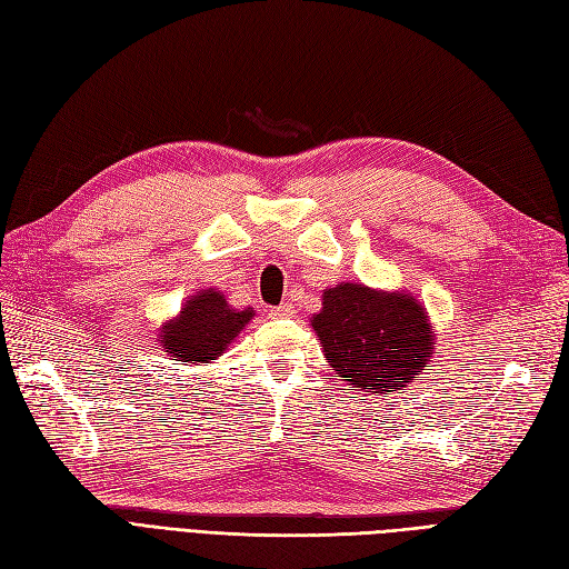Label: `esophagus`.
Returning <instances> with one entry per match:
<instances>
[{"mask_svg": "<svg viewBox=\"0 0 569 569\" xmlns=\"http://www.w3.org/2000/svg\"><path fill=\"white\" fill-rule=\"evenodd\" d=\"M269 315H271V317H293L296 310H293V305L283 302V305H279V308H271Z\"/></svg>", "mask_w": 569, "mask_h": 569, "instance_id": "34e87169", "label": "esophagus"}]
</instances>
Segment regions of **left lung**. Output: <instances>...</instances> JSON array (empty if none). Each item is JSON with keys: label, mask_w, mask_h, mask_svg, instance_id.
I'll list each match as a JSON object with an SVG mask.
<instances>
[{"label": "left lung", "mask_w": 569, "mask_h": 569, "mask_svg": "<svg viewBox=\"0 0 569 569\" xmlns=\"http://www.w3.org/2000/svg\"><path fill=\"white\" fill-rule=\"evenodd\" d=\"M312 329L325 358L358 389L399 391L430 362L432 331L423 305L406 293L341 283L325 290Z\"/></svg>", "instance_id": "obj_1"}]
</instances>
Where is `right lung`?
I'll return each mask as SVG.
<instances>
[{
    "label": "right lung",
    "mask_w": 569,
    "mask_h": 569,
    "mask_svg": "<svg viewBox=\"0 0 569 569\" xmlns=\"http://www.w3.org/2000/svg\"><path fill=\"white\" fill-rule=\"evenodd\" d=\"M252 308L232 310L218 290H203L187 300L180 317L160 333V346L182 362H209L221 356L252 319Z\"/></svg>",
    "instance_id": "right-lung-1"
}]
</instances>
